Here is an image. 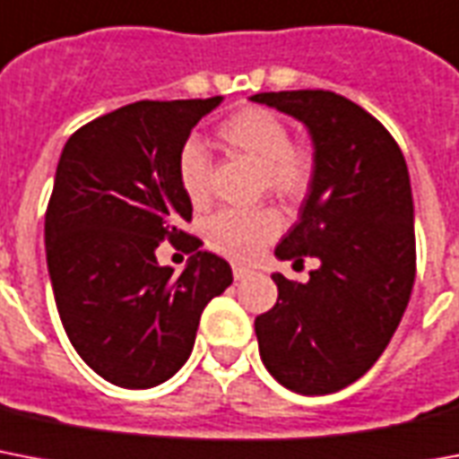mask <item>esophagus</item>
<instances>
[{"label":"esophagus","instance_id":"esophagus-1","mask_svg":"<svg viewBox=\"0 0 459 459\" xmlns=\"http://www.w3.org/2000/svg\"><path fill=\"white\" fill-rule=\"evenodd\" d=\"M232 274H234V280L241 281V280H247V277H251L253 270H248V267H244V265H234Z\"/></svg>","mask_w":459,"mask_h":459}]
</instances>
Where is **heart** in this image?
<instances>
[{"label": "heart", "mask_w": 459, "mask_h": 459, "mask_svg": "<svg viewBox=\"0 0 459 459\" xmlns=\"http://www.w3.org/2000/svg\"><path fill=\"white\" fill-rule=\"evenodd\" d=\"M220 142L260 166V186L274 199L296 204L310 192L315 179L313 153L291 144V130L267 108H244L222 120ZM208 156L199 142H186L178 156V179L186 199L201 206L208 199ZM280 232V218L270 208L222 211L206 225V241L227 258H253Z\"/></svg>", "instance_id": "1"}]
</instances>
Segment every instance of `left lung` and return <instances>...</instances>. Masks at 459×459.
Returning <instances> with one entry per match:
<instances>
[{
    "label": "left lung",
    "mask_w": 459,
    "mask_h": 459,
    "mask_svg": "<svg viewBox=\"0 0 459 459\" xmlns=\"http://www.w3.org/2000/svg\"><path fill=\"white\" fill-rule=\"evenodd\" d=\"M251 101L300 120L315 179L280 260H320L306 284L274 273L277 303L255 317L263 365L303 395L346 388L368 372L415 284V206L403 152L379 120L325 90L263 91Z\"/></svg>",
    "instance_id": "1"
}]
</instances>
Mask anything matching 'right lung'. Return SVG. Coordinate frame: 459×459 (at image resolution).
Masks as SVG:
<instances>
[{
	"instance_id": "1",
	"label": "right lung",
	"mask_w": 459,
	"mask_h": 459,
	"mask_svg": "<svg viewBox=\"0 0 459 459\" xmlns=\"http://www.w3.org/2000/svg\"><path fill=\"white\" fill-rule=\"evenodd\" d=\"M222 97L134 101L80 127L56 166L44 241L58 315L73 348L99 377L152 388L186 362L208 300L232 267L182 230L192 201L178 156ZM168 238L192 252L179 278L158 265Z\"/></svg>"
}]
</instances>
